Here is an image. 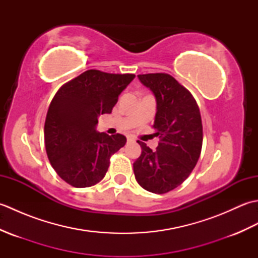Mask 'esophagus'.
<instances>
[{
    "instance_id": "34e87169",
    "label": "esophagus",
    "mask_w": 258,
    "mask_h": 258,
    "mask_svg": "<svg viewBox=\"0 0 258 258\" xmlns=\"http://www.w3.org/2000/svg\"><path fill=\"white\" fill-rule=\"evenodd\" d=\"M134 138L133 136H127V142H134Z\"/></svg>"
}]
</instances>
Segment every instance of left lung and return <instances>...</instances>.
Segmentation results:
<instances>
[{
  "label": "left lung",
  "mask_w": 258,
  "mask_h": 258,
  "mask_svg": "<svg viewBox=\"0 0 258 258\" xmlns=\"http://www.w3.org/2000/svg\"><path fill=\"white\" fill-rule=\"evenodd\" d=\"M156 100L153 127L160 139L156 151L143 142L141 156L133 164L135 178L144 189L164 194L189 176L199 161L203 144L200 108L193 95L165 73L138 75Z\"/></svg>",
  "instance_id": "1"
}]
</instances>
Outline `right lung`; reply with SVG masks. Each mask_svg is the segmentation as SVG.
I'll list each match as a JSON object with an SVG mask.
<instances>
[{
  "instance_id": "obj_1",
  "label": "right lung",
  "mask_w": 258,
  "mask_h": 258,
  "mask_svg": "<svg viewBox=\"0 0 258 258\" xmlns=\"http://www.w3.org/2000/svg\"><path fill=\"white\" fill-rule=\"evenodd\" d=\"M134 74L89 70L59 89L48 107L45 149L57 175L74 187H90L103 179L109 158L126 143L122 134L96 131L98 116L109 114Z\"/></svg>"
}]
</instances>
